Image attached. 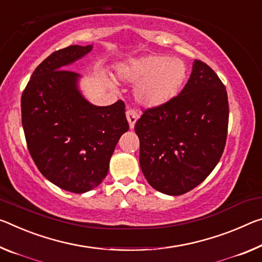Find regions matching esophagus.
I'll return each instance as SVG.
<instances>
[{"label": "esophagus", "mask_w": 262, "mask_h": 262, "mask_svg": "<svg viewBox=\"0 0 262 262\" xmlns=\"http://www.w3.org/2000/svg\"><path fill=\"white\" fill-rule=\"evenodd\" d=\"M126 116H127L128 123H129V128H130V129H133V128H134V126H135V122L138 121L139 115L134 110H128L126 112Z\"/></svg>", "instance_id": "esophagus-1"}]
</instances>
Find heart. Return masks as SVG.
Wrapping results in <instances>:
<instances>
[{"instance_id": "1", "label": "heart", "mask_w": 262, "mask_h": 262, "mask_svg": "<svg viewBox=\"0 0 262 262\" xmlns=\"http://www.w3.org/2000/svg\"><path fill=\"white\" fill-rule=\"evenodd\" d=\"M116 74L120 80L136 84L134 97L139 105L156 108L181 92L188 77V68L180 58L148 55L120 65Z\"/></svg>"}]
</instances>
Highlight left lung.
<instances>
[{"mask_svg": "<svg viewBox=\"0 0 262 262\" xmlns=\"http://www.w3.org/2000/svg\"><path fill=\"white\" fill-rule=\"evenodd\" d=\"M226 89L209 65L194 60L182 92L149 108L135 123L140 165L154 189L178 196L196 188L221 160L227 136Z\"/></svg>", "mask_w": 262, "mask_h": 262, "instance_id": "1", "label": "left lung"}]
</instances>
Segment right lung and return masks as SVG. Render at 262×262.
Returning a JSON list of instances; mask_svg holds the SVG:
<instances>
[{
    "label": "right lung",
    "mask_w": 262,
    "mask_h": 262,
    "mask_svg": "<svg viewBox=\"0 0 262 262\" xmlns=\"http://www.w3.org/2000/svg\"><path fill=\"white\" fill-rule=\"evenodd\" d=\"M70 45L37 66L20 99L29 152L51 183L73 193L94 189L106 177L116 143L129 129L124 103L95 106L78 89V73L64 70L91 52Z\"/></svg>",
    "instance_id": "add662e5"
}]
</instances>
